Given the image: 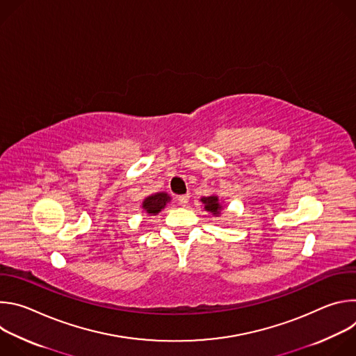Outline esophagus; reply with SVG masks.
Instances as JSON below:
<instances>
[{"label":"esophagus","instance_id":"obj_1","mask_svg":"<svg viewBox=\"0 0 356 356\" xmlns=\"http://www.w3.org/2000/svg\"><path fill=\"white\" fill-rule=\"evenodd\" d=\"M188 198H190L188 194H183V195H179V197H177V201L180 202L181 206H186L187 202H188Z\"/></svg>","mask_w":356,"mask_h":356}]
</instances>
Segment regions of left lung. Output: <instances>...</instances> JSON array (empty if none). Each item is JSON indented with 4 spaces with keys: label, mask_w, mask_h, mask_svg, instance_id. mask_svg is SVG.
Masks as SVG:
<instances>
[{
    "label": "left lung",
    "mask_w": 356,
    "mask_h": 356,
    "mask_svg": "<svg viewBox=\"0 0 356 356\" xmlns=\"http://www.w3.org/2000/svg\"><path fill=\"white\" fill-rule=\"evenodd\" d=\"M200 201L204 204V210L207 213H211L214 217H220L221 216V211H222V204L221 201L218 198V195L213 194V195H209V197H201Z\"/></svg>",
    "instance_id": "obj_1"
}]
</instances>
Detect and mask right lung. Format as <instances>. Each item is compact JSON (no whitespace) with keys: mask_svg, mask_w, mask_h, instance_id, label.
Returning a JSON list of instances; mask_svg holds the SVG:
<instances>
[{"mask_svg":"<svg viewBox=\"0 0 356 356\" xmlns=\"http://www.w3.org/2000/svg\"><path fill=\"white\" fill-rule=\"evenodd\" d=\"M172 197L166 191H159L143 198L142 210L147 216H158L170 202Z\"/></svg>","mask_w":356,"mask_h":356,"instance_id":"obj_1","label":"right lung"}]
</instances>
